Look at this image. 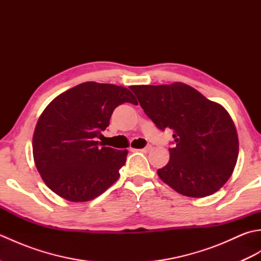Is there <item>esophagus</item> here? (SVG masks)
Listing matches in <instances>:
<instances>
[{"label": "esophagus", "instance_id": "34e87169", "mask_svg": "<svg viewBox=\"0 0 261 261\" xmlns=\"http://www.w3.org/2000/svg\"><path fill=\"white\" fill-rule=\"evenodd\" d=\"M149 150H151V146L150 145H148V146H146L145 148H142V149H139V151H143V152H147Z\"/></svg>", "mask_w": 261, "mask_h": 261}]
</instances>
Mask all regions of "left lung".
<instances>
[{
    "label": "left lung",
    "instance_id": "left-lung-1",
    "mask_svg": "<svg viewBox=\"0 0 261 261\" xmlns=\"http://www.w3.org/2000/svg\"><path fill=\"white\" fill-rule=\"evenodd\" d=\"M158 129L174 130V147L157 170L181 195L205 197L222 187L239 154L237 129L226 110L184 83L130 86Z\"/></svg>",
    "mask_w": 261,
    "mask_h": 261
}]
</instances>
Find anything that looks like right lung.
<instances>
[{
	"label": "right lung",
	"instance_id": "obj_1",
	"mask_svg": "<svg viewBox=\"0 0 261 261\" xmlns=\"http://www.w3.org/2000/svg\"><path fill=\"white\" fill-rule=\"evenodd\" d=\"M138 104L127 88L86 82L60 94L39 118L32 138L36 167L45 184L70 202H86L118 180L127 150L96 141L116 107Z\"/></svg>",
	"mask_w": 261,
	"mask_h": 261
}]
</instances>
